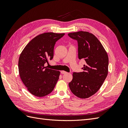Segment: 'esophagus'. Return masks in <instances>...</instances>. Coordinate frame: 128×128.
I'll use <instances>...</instances> for the list:
<instances>
[{
  "label": "esophagus",
  "instance_id": "esophagus-1",
  "mask_svg": "<svg viewBox=\"0 0 128 128\" xmlns=\"http://www.w3.org/2000/svg\"><path fill=\"white\" fill-rule=\"evenodd\" d=\"M61 74H67V72H65V71L62 70V71H61Z\"/></svg>",
  "mask_w": 128,
  "mask_h": 128
}]
</instances>
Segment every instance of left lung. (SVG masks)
Returning <instances> with one entry per match:
<instances>
[{"mask_svg":"<svg viewBox=\"0 0 128 128\" xmlns=\"http://www.w3.org/2000/svg\"><path fill=\"white\" fill-rule=\"evenodd\" d=\"M68 35L77 41L79 59L86 61L83 72H73L69 86L77 97L88 98L99 90L107 76V53L98 38L91 33L80 31Z\"/></svg>","mask_w":128,"mask_h":128,"instance_id":"8db88e82","label":"left lung"}]
</instances>
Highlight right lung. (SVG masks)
<instances>
[{
  "instance_id": "1",
  "label": "right lung",
  "mask_w": 128,
  "mask_h": 128,
  "mask_svg": "<svg viewBox=\"0 0 128 128\" xmlns=\"http://www.w3.org/2000/svg\"><path fill=\"white\" fill-rule=\"evenodd\" d=\"M64 34L45 32L30 40L18 59L20 78L30 93L38 97L50 94L54 88L60 72L45 67L53 58L56 42Z\"/></svg>"
}]
</instances>
